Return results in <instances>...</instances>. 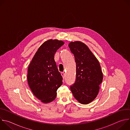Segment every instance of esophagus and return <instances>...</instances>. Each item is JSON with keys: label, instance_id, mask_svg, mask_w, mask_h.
Here are the masks:
<instances>
[{"label": "esophagus", "instance_id": "esophagus-1", "mask_svg": "<svg viewBox=\"0 0 130 130\" xmlns=\"http://www.w3.org/2000/svg\"><path fill=\"white\" fill-rule=\"evenodd\" d=\"M61 75L62 76L63 78H65V73L64 72H61Z\"/></svg>", "mask_w": 130, "mask_h": 130}]
</instances>
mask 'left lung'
Segmentation results:
<instances>
[{
  "instance_id": "1",
  "label": "left lung",
  "mask_w": 130,
  "mask_h": 130,
  "mask_svg": "<svg viewBox=\"0 0 130 130\" xmlns=\"http://www.w3.org/2000/svg\"><path fill=\"white\" fill-rule=\"evenodd\" d=\"M69 47L76 63V81L70 90L80 103L88 104L97 97L103 74L98 60L88 47L80 42H71Z\"/></svg>"
}]
</instances>
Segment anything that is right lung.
I'll use <instances>...</instances> for the list:
<instances>
[{
    "instance_id": "right-lung-1",
    "label": "right lung",
    "mask_w": 130,
    "mask_h": 130,
    "mask_svg": "<svg viewBox=\"0 0 130 130\" xmlns=\"http://www.w3.org/2000/svg\"><path fill=\"white\" fill-rule=\"evenodd\" d=\"M57 40L44 43L35 53L28 69L29 86L34 96L44 103L56 98L57 91L63 84V78L54 60V54L64 45Z\"/></svg>"
}]
</instances>
